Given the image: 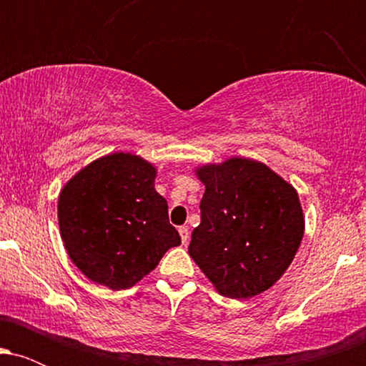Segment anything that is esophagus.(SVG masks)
Instances as JSON below:
<instances>
[{"mask_svg":"<svg viewBox=\"0 0 366 366\" xmlns=\"http://www.w3.org/2000/svg\"><path fill=\"white\" fill-rule=\"evenodd\" d=\"M179 234H180V239H182V242L186 244V242L189 241V227L187 225L179 227Z\"/></svg>","mask_w":366,"mask_h":366,"instance_id":"obj_1","label":"esophagus"}]
</instances>
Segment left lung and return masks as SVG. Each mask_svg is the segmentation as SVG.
<instances>
[{
	"instance_id": "left-lung-1",
	"label": "left lung",
	"mask_w": 366,
	"mask_h": 366,
	"mask_svg": "<svg viewBox=\"0 0 366 366\" xmlns=\"http://www.w3.org/2000/svg\"><path fill=\"white\" fill-rule=\"evenodd\" d=\"M204 184L201 224L189 254L218 294L258 296L285 274L300 249L305 215L292 184L253 158L194 169Z\"/></svg>"
}]
</instances>
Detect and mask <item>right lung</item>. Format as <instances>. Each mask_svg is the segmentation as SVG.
Here are the masks:
<instances>
[{"label": "right lung", "mask_w": 366, "mask_h": 366, "mask_svg": "<svg viewBox=\"0 0 366 366\" xmlns=\"http://www.w3.org/2000/svg\"><path fill=\"white\" fill-rule=\"evenodd\" d=\"M157 167L117 151L96 158L63 186L58 225L66 253L87 279L129 289L157 268L180 236L154 189Z\"/></svg>", "instance_id": "obj_1"}]
</instances>
